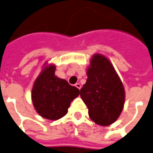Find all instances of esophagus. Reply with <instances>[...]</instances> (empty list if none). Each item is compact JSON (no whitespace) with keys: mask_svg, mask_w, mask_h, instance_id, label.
<instances>
[{"mask_svg":"<svg viewBox=\"0 0 153 153\" xmlns=\"http://www.w3.org/2000/svg\"><path fill=\"white\" fill-rule=\"evenodd\" d=\"M75 87H76L78 89H79L80 90V88H81V84H80V83H76V84H75Z\"/></svg>","mask_w":153,"mask_h":153,"instance_id":"1","label":"esophagus"}]
</instances>
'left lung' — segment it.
Wrapping results in <instances>:
<instances>
[{"label": "left lung", "instance_id": "1", "mask_svg": "<svg viewBox=\"0 0 153 153\" xmlns=\"http://www.w3.org/2000/svg\"><path fill=\"white\" fill-rule=\"evenodd\" d=\"M88 79L80 97L89 117L100 126H108L118 118L125 102V90L114 66L105 56L95 54L88 67Z\"/></svg>", "mask_w": 153, "mask_h": 153}]
</instances>
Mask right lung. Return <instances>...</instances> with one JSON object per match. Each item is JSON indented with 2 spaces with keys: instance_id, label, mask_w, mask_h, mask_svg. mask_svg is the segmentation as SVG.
Instances as JSON below:
<instances>
[{
  "instance_id": "obj_1",
  "label": "right lung",
  "mask_w": 153,
  "mask_h": 153,
  "mask_svg": "<svg viewBox=\"0 0 153 153\" xmlns=\"http://www.w3.org/2000/svg\"><path fill=\"white\" fill-rule=\"evenodd\" d=\"M55 70L53 65L44 68L31 91V99L37 113L49 120L64 117L71 101L79 95L78 88L55 76Z\"/></svg>"
}]
</instances>
